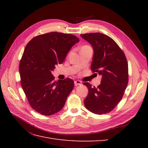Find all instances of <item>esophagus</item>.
<instances>
[{
  "instance_id": "1",
  "label": "esophagus",
  "mask_w": 148,
  "mask_h": 148,
  "mask_svg": "<svg viewBox=\"0 0 148 148\" xmlns=\"http://www.w3.org/2000/svg\"><path fill=\"white\" fill-rule=\"evenodd\" d=\"M74 84H75V86H78V85L82 84V82L79 81V80H76V81H75V82H74Z\"/></svg>"
}]
</instances>
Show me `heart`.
<instances>
[{"label":"heart","mask_w":148,"mask_h":148,"mask_svg":"<svg viewBox=\"0 0 148 148\" xmlns=\"http://www.w3.org/2000/svg\"><path fill=\"white\" fill-rule=\"evenodd\" d=\"M85 46H87V45H86V46H84L83 47H85Z\"/></svg>","instance_id":"obj_1"}]
</instances>
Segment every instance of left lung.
Returning a JSON list of instances; mask_svg holds the SVG:
<instances>
[{
	"label": "left lung",
	"instance_id": "1",
	"mask_svg": "<svg viewBox=\"0 0 148 148\" xmlns=\"http://www.w3.org/2000/svg\"><path fill=\"white\" fill-rule=\"evenodd\" d=\"M81 36L90 43L94 49L91 71L102 76L101 84L97 88L88 82L83 83L89 90L84 104L95 114L109 113L122 99L127 86V58L118 44L108 36L92 33L81 34Z\"/></svg>",
	"mask_w": 148,
	"mask_h": 148
}]
</instances>
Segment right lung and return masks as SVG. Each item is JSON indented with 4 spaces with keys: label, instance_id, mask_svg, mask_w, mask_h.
Wrapping results in <instances>:
<instances>
[{
    "label": "right lung",
    "instance_id": "obj_1",
    "mask_svg": "<svg viewBox=\"0 0 148 148\" xmlns=\"http://www.w3.org/2000/svg\"><path fill=\"white\" fill-rule=\"evenodd\" d=\"M79 41L73 34L51 32L34 37L26 46L19 65L20 83L37 112L51 115L63 108L74 82L69 78L55 81L51 71Z\"/></svg>",
    "mask_w": 148,
    "mask_h": 148
}]
</instances>
